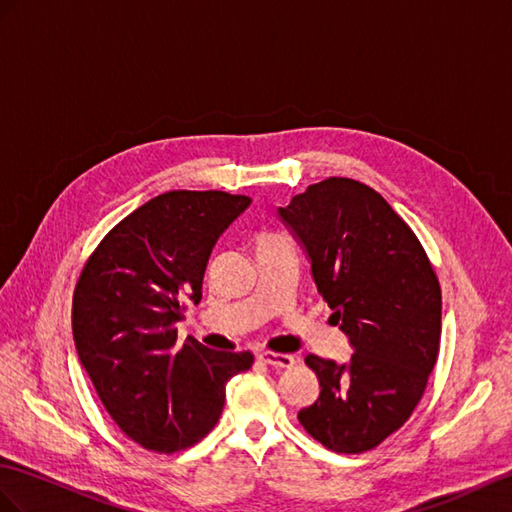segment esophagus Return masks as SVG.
<instances>
[{"label":"esophagus","mask_w":512,"mask_h":512,"mask_svg":"<svg viewBox=\"0 0 512 512\" xmlns=\"http://www.w3.org/2000/svg\"><path fill=\"white\" fill-rule=\"evenodd\" d=\"M263 363L273 365V367H280V369H289L295 365V358L291 354H276V352H263L258 356Z\"/></svg>","instance_id":"obj_1"}]
</instances>
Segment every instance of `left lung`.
I'll use <instances>...</instances> for the list:
<instances>
[{"instance_id": "1", "label": "left lung", "mask_w": 512, "mask_h": 512, "mask_svg": "<svg viewBox=\"0 0 512 512\" xmlns=\"http://www.w3.org/2000/svg\"><path fill=\"white\" fill-rule=\"evenodd\" d=\"M352 356H306L317 402L297 413L328 450H373L413 415L439 356L441 286L415 232L371 186L328 178L278 208Z\"/></svg>"}]
</instances>
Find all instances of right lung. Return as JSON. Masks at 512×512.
I'll return each instance as SVG.
<instances>
[{"mask_svg":"<svg viewBox=\"0 0 512 512\" xmlns=\"http://www.w3.org/2000/svg\"><path fill=\"white\" fill-rule=\"evenodd\" d=\"M252 204L223 191H169L112 228L80 273L71 326L108 415L145 450L173 454L215 428L226 384L249 352L178 345L184 302L199 304L210 252Z\"/></svg>","mask_w":512,"mask_h":512,"instance_id":"obj_1","label":"right lung"}]
</instances>
